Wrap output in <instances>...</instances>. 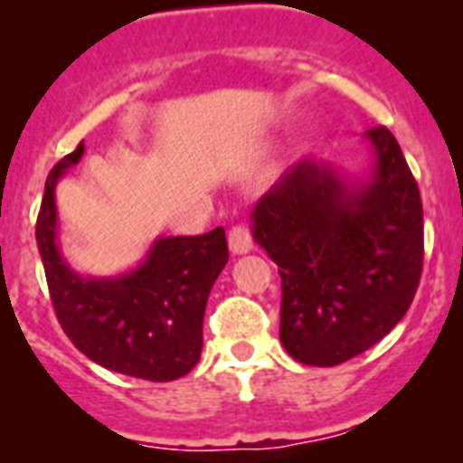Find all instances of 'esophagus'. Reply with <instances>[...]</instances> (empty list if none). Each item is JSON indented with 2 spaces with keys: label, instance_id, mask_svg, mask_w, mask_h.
<instances>
[{
  "label": "esophagus",
  "instance_id": "esophagus-1",
  "mask_svg": "<svg viewBox=\"0 0 463 463\" xmlns=\"http://www.w3.org/2000/svg\"><path fill=\"white\" fill-rule=\"evenodd\" d=\"M229 250L234 254H248L252 250V234L245 224L229 229Z\"/></svg>",
  "mask_w": 463,
  "mask_h": 463
}]
</instances>
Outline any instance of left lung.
Here are the masks:
<instances>
[{
    "instance_id": "left-lung-1",
    "label": "left lung",
    "mask_w": 463,
    "mask_h": 463,
    "mask_svg": "<svg viewBox=\"0 0 463 463\" xmlns=\"http://www.w3.org/2000/svg\"><path fill=\"white\" fill-rule=\"evenodd\" d=\"M370 179L346 184L300 160L257 202L252 236L282 278L279 339L294 360L333 367L400 324L418 291L425 224L418 184L395 135L367 130Z\"/></svg>"
}]
</instances>
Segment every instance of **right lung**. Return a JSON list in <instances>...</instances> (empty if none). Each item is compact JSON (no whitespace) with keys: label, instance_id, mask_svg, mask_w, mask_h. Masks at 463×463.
<instances>
[{"label":"right lung","instance_id":"obj_1","mask_svg":"<svg viewBox=\"0 0 463 463\" xmlns=\"http://www.w3.org/2000/svg\"><path fill=\"white\" fill-rule=\"evenodd\" d=\"M82 154L84 144H78L48 174L36 220L38 252L59 324L105 370L144 381L185 376L202 355L203 309L229 260L224 229L202 236H160L130 273L82 278L59 252L54 203L57 181Z\"/></svg>","mask_w":463,"mask_h":463}]
</instances>
